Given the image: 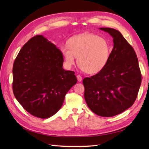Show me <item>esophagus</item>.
<instances>
[{
	"label": "esophagus",
	"mask_w": 149,
	"mask_h": 149,
	"mask_svg": "<svg viewBox=\"0 0 149 149\" xmlns=\"http://www.w3.org/2000/svg\"><path fill=\"white\" fill-rule=\"evenodd\" d=\"M77 80H78V81H81L82 80V77H81L80 75H77Z\"/></svg>",
	"instance_id": "1"
}]
</instances>
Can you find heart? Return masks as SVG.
Listing matches in <instances>:
<instances>
[{"instance_id":"1","label":"heart","mask_w":149,"mask_h":149,"mask_svg":"<svg viewBox=\"0 0 149 149\" xmlns=\"http://www.w3.org/2000/svg\"><path fill=\"white\" fill-rule=\"evenodd\" d=\"M65 63L71 68L78 58V64L88 74L100 72L107 65L110 55V45L107 39L85 33L72 36L68 45L61 47Z\"/></svg>"}]
</instances>
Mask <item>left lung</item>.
<instances>
[{
    "label": "left lung",
    "instance_id": "obj_1",
    "mask_svg": "<svg viewBox=\"0 0 149 149\" xmlns=\"http://www.w3.org/2000/svg\"><path fill=\"white\" fill-rule=\"evenodd\" d=\"M100 29L112 36L113 48L105 68L84 79V97L94 113L109 117L122 113L133 104L141 74L136 53L121 33L111 28Z\"/></svg>",
    "mask_w": 149,
    "mask_h": 149
}]
</instances>
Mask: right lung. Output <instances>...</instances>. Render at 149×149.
<instances>
[{
	"label": "right lung",
	"instance_id": "right-lung-1",
	"mask_svg": "<svg viewBox=\"0 0 149 149\" xmlns=\"http://www.w3.org/2000/svg\"><path fill=\"white\" fill-rule=\"evenodd\" d=\"M63 62L60 49L42 35L30 39L18 53L13 68V93L33 116L55 115L77 84L74 72L64 70Z\"/></svg>",
	"mask_w": 149,
	"mask_h": 149
}]
</instances>
